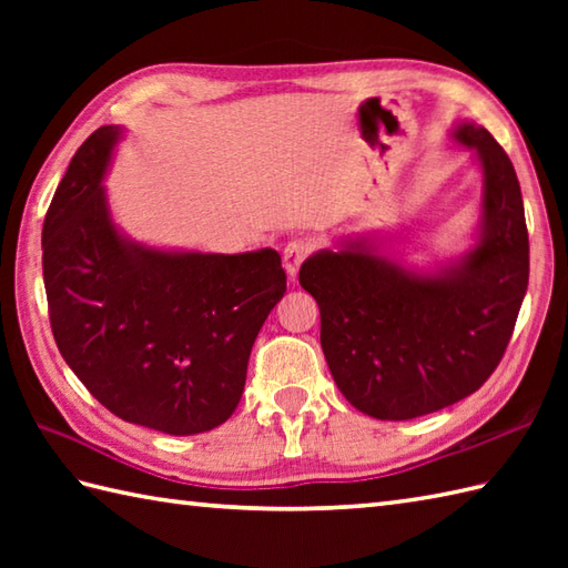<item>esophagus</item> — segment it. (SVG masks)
Listing matches in <instances>:
<instances>
[{"label":"esophagus","mask_w":568,"mask_h":568,"mask_svg":"<svg viewBox=\"0 0 568 568\" xmlns=\"http://www.w3.org/2000/svg\"><path fill=\"white\" fill-rule=\"evenodd\" d=\"M312 251H315V244H312L310 239H293V241H287V246H285V251H283V265H285V271L291 273V275H297L300 265L305 263V258L310 256Z\"/></svg>","instance_id":"1"}]
</instances>
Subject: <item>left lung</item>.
Wrapping results in <instances>:
<instances>
[{"mask_svg":"<svg viewBox=\"0 0 568 568\" xmlns=\"http://www.w3.org/2000/svg\"><path fill=\"white\" fill-rule=\"evenodd\" d=\"M454 139L484 171L480 236L462 261L415 273L348 241L300 268L336 388L376 419L422 417L476 393L498 368L527 293L529 239L508 153L474 122Z\"/></svg>","mask_w":568,"mask_h":568,"instance_id":"1","label":"left lung"}]
</instances>
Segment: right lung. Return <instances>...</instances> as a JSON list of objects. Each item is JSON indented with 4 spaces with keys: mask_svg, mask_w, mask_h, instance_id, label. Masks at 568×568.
<instances>
[{
    "mask_svg": "<svg viewBox=\"0 0 568 568\" xmlns=\"http://www.w3.org/2000/svg\"><path fill=\"white\" fill-rule=\"evenodd\" d=\"M119 131L82 143L45 212L48 315L65 364L110 413L187 437L232 417L285 271L273 248L224 256L126 241L102 190Z\"/></svg>",
    "mask_w": 568,
    "mask_h": 568,
    "instance_id": "add662e5",
    "label": "right lung"
}]
</instances>
